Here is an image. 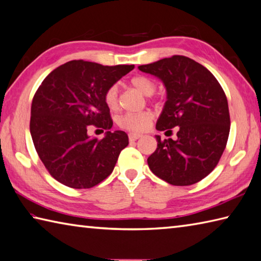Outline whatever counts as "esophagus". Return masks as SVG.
<instances>
[{
  "label": "esophagus",
  "mask_w": 261,
  "mask_h": 261,
  "mask_svg": "<svg viewBox=\"0 0 261 261\" xmlns=\"http://www.w3.org/2000/svg\"><path fill=\"white\" fill-rule=\"evenodd\" d=\"M142 135L140 134H135V132H131V134H129V139L130 141H136L139 139V138H141Z\"/></svg>",
  "instance_id": "esophagus-1"
}]
</instances>
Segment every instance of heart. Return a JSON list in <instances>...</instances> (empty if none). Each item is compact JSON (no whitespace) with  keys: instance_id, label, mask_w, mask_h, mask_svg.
Returning a JSON list of instances; mask_svg holds the SVG:
<instances>
[{"instance_id":"b5f03b06","label":"heart","mask_w":261,"mask_h":261,"mask_svg":"<svg viewBox=\"0 0 261 261\" xmlns=\"http://www.w3.org/2000/svg\"><path fill=\"white\" fill-rule=\"evenodd\" d=\"M130 83L136 89L146 96L152 95L156 89L154 81L145 75H136L131 79ZM104 101L111 111H115L119 107V88L116 85L107 88L104 95ZM152 119H154V115L149 111L140 112V113H125L117 119V124L127 131L142 132L150 126Z\"/></svg>"}]
</instances>
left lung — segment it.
I'll return each instance as SVG.
<instances>
[{
    "label": "left lung",
    "instance_id": "obj_1",
    "mask_svg": "<svg viewBox=\"0 0 261 261\" xmlns=\"http://www.w3.org/2000/svg\"><path fill=\"white\" fill-rule=\"evenodd\" d=\"M160 79L166 101L156 129L177 127V139L161 140L148 157L150 171L172 186H191L206 177L221 158L229 134L225 93L205 66L182 55L138 66Z\"/></svg>",
    "mask_w": 261,
    "mask_h": 261
}]
</instances>
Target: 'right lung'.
Here are the masks:
<instances>
[{
    "instance_id": "right-lung-1",
    "label": "right lung",
    "mask_w": 261,
    "mask_h": 261,
    "mask_svg": "<svg viewBox=\"0 0 261 261\" xmlns=\"http://www.w3.org/2000/svg\"><path fill=\"white\" fill-rule=\"evenodd\" d=\"M134 68L73 60L43 80L33 98L30 135L40 161L56 181L89 189L113 172L129 138L124 131H111L113 121L104 95ZM90 125L107 131L103 140L88 136Z\"/></svg>"
}]
</instances>
